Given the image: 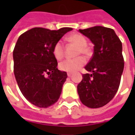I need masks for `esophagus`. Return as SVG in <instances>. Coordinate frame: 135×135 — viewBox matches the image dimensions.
Masks as SVG:
<instances>
[{"mask_svg": "<svg viewBox=\"0 0 135 135\" xmlns=\"http://www.w3.org/2000/svg\"><path fill=\"white\" fill-rule=\"evenodd\" d=\"M72 76V74H71V73H68V76H69V77H70V76Z\"/></svg>", "mask_w": 135, "mask_h": 135, "instance_id": "obj_1", "label": "esophagus"}]
</instances>
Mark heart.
I'll use <instances>...</instances> for the list:
<instances>
[{"instance_id":"1","label":"heart","mask_w":135,"mask_h":135,"mask_svg":"<svg viewBox=\"0 0 135 135\" xmlns=\"http://www.w3.org/2000/svg\"><path fill=\"white\" fill-rule=\"evenodd\" d=\"M67 40L77 46L76 49L75 55H84L86 57H89L91 55L90 49L86 46L87 45V40L84 36L80 34H72L67 37ZM52 53L54 56L58 60L61 59L65 55V46L62 42L58 41L55 44ZM86 63V59L83 56H77L74 59H69L64 60L59 64V68L63 71L74 73L77 70L81 68Z\"/></svg>"}]
</instances>
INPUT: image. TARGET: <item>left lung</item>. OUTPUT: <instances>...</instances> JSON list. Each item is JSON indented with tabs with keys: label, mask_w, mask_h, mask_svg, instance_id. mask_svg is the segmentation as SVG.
<instances>
[{
	"label": "left lung",
	"mask_w": 135,
	"mask_h": 135,
	"mask_svg": "<svg viewBox=\"0 0 135 135\" xmlns=\"http://www.w3.org/2000/svg\"><path fill=\"white\" fill-rule=\"evenodd\" d=\"M94 46L93 56L77 86L81 102L88 107L98 108L113 98L120 84L124 69L122 42L112 28L95 26L80 29Z\"/></svg>",
	"instance_id": "1"
}]
</instances>
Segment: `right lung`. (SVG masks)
Wrapping results in <instances>:
<instances>
[{
    "label": "right lung",
    "mask_w": 135,
    "mask_h": 135,
    "mask_svg": "<svg viewBox=\"0 0 135 135\" xmlns=\"http://www.w3.org/2000/svg\"><path fill=\"white\" fill-rule=\"evenodd\" d=\"M73 29L34 28L20 35L13 50L14 74L24 97L32 104L47 108L59 98L68 75L58 70L52 53L55 44Z\"/></svg>",
    "instance_id": "add662e5"
}]
</instances>
